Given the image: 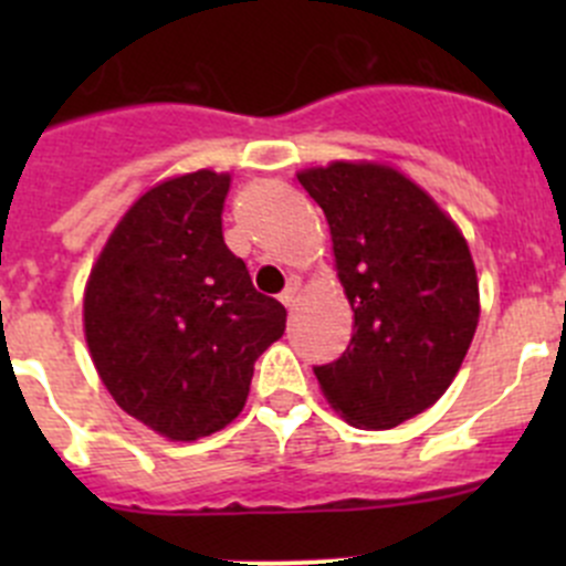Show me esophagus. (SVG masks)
<instances>
[{"mask_svg": "<svg viewBox=\"0 0 566 566\" xmlns=\"http://www.w3.org/2000/svg\"><path fill=\"white\" fill-rule=\"evenodd\" d=\"M295 298H298V284H290V287L284 290L282 295H279V301H282V304L287 306V310H293V306H295Z\"/></svg>", "mask_w": 566, "mask_h": 566, "instance_id": "1", "label": "esophagus"}]
</instances>
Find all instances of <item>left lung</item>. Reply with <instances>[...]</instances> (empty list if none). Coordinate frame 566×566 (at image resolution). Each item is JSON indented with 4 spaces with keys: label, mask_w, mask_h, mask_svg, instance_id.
Instances as JSON below:
<instances>
[{
    "label": "left lung",
    "mask_w": 566,
    "mask_h": 566,
    "mask_svg": "<svg viewBox=\"0 0 566 566\" xmlns=\"http://www.w3.org/2000/svg\"><path fill=\"white\" fill-rule=\"evenodd\" d=\"M336 271L353 306V339L315 367L350 424L389 430L430 408L458 375L479 323L476 268L454 221L408 177L378 164L306 169Z\"/></svg>",
    "instance_id": "left-lung-1"
}]
</instances>
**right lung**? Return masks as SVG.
Returning a JSON list of instances; mask_svg holds the SVG:
<instances>
[{"instance_id": "right-lung-1", "label": "right lung", "mask_w": 566, "mask_h": 566, "mask_svg": "<svg viewBox=\"0 0 566 566\" xmlns=\"http://www.w3.org/2000/svg\"><path fill=\"white\" fill-rule=\"evenodd\" d=\"M227 191L230 175L210 169L150 188L112 232L84 293V334L108 394L172 441H197L241 413L254 361L287 323L227 249Z\"/></svg>"}]
</instances>
